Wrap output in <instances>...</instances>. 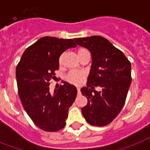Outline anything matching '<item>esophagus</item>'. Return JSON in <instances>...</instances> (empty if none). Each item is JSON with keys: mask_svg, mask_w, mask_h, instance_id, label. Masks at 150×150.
<instances>
[{"mask_svg": "<svg viewBox=\"0 0 150 150\" xmlns=\"http://www.w3.org/2000/svg\"><path fill=\"white\" fill-rule=\"evenodd\" d=\"M77 91H78V94H80V93H81L80 88H77Z\"/></svg>", "mask_w": 150, "mask_h": 150, "instance_id": "obj_1", "label": "esophagus"}]
</instances>
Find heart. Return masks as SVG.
<instances>
[{"label": "heart", "instance_id": "obj_1", "mask_svg": "<svg viewBox=\"0 0 150 150\" xmlns=\"http://www.w3.org/2000/svg\"><path fill=\"white\" fill-rule=\"evenodd\" d=\"M88 50L86 48L81 47L79 48L78 50V56L80 58L81 56H83L85 53H88ZM62 56H61L59 59V64L62 63ZM84 79H85V74L83 71H71L68 74L66 77V79L68 82L71 83L75 85H80L81 83L84 81Z\"/></svg>", "mask_w": 150, "mask_h": 150}]
</instances>
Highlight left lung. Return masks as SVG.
Listing matches in <instances>:
<instances>
[{
  "instance_id": "obj_1",
  "label": "left lung",
  "mask_w": 150,
  "mask_h": 150,
  "mask_svg": "<svg viewBox=\"0 0 150 150\" xmlns=\"http://www.w3.org/2000/svg\"><path fill=\"white\" fill-rule=\"evenodd\" d=\"M74 40L78 45L88 49L92 55L87 87L81 89L88 99L81 112L91 125L106 126L116 118L125 105L131 82V62L123 52L103 37ZM94 86H101L102 91L93 90Z\"/></svg>"
}]
</instances>
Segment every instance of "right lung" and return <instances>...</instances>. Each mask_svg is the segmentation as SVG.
Here are the masks:
<instances>
[{
	"instance_id": "1",
	"label": "right lung",
	"mask_w": 150,
	"mask_h": 150,
	"mask_svg": "<svg viewBox=\"0 0 150 150\" xmlns=\"http://www.w3.org/2000/svg\"><path fill=\"white\" fill-rule=\"evenodd\" d=\"M72 39L43 37L25 50L16 69L18 93L25 110L39 128L55 132L66 125L68 112L77 96L69 83L50 91V81L59 69L60 55L75 47Z\"/></svg>"
}]
</instances>
